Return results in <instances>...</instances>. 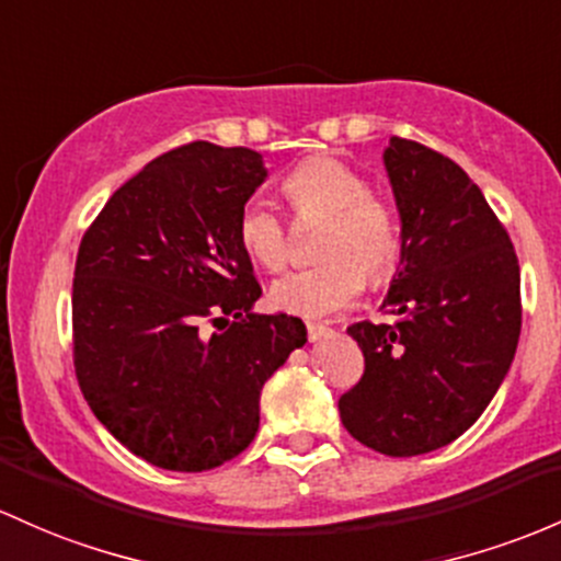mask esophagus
<instances>
[{"label": "esophagus", "instance_id": "obj_1", "mask_svg": "<svg viewBox=\"0 0 561 561\" xmlns=\"http://www.w3.org/2000/svg\"><path fill=\"white\" fill-rule=\"evenodd\" d=\"M306 332H309V341L313 343V341H322V337H328L332 330L322 322H306Z\"/></svg>", "mask_w": 561, "mask_h": 561}]
</instances>
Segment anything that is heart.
I'll list each match as a JSON object with an SVG mask.
<instances>
[{
	"label": "heart",
	"mask_w": 561,
	"mask_h": 561,
	"mask_svg": "<svg viewBox=\"0 0 561 561\" xmlns=\"http://www.w3.org/2000/svg\"><path fill=\"white\" fill-rule=\"evenodd\" d=\"M282 196L295 218H324L317 242L322 263L293 271L271 287V304L295 317L319 319L346 309L365 290L383 285L402 257L397 210L367 191L362 172L341 159L319 153L304 159L282 181ZM242 250L263 271H282L290 257L285 220L255 199L239 215Z\"/></svg>",
	"instance_id": "obj_1"
}]
</instances>
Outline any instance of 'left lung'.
Returning a JSON list of instances; mask_svg holds the SVG:
<instances>
[{"label":"left lung","mask_w":561,"mask_h":561,"mask_svg":"<svg viewBox=\"0 0 561 561\" xmlns=\"http://www.w3.org/2000/svg\"><path fill=\"white\" fill-rule=\"evenodd\" d=\"M383 164L402 261L383 309L348 335L365 375L337 399L356 442L391 458L450 445L501 389L522 330L519 261L477 183L445 153L393 135Z\"/></svg>","instance_id":"8db88e82"}]
</instances>
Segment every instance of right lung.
Returning <instances> with one entry per match:
<instances>
[{
  "mask_svg": "<svg viewBox=\"0 0 561 561\" xmlns=\"http://www.w3.org/2000/svg\"><path fill=\"white\" fill-rule=\"evenodd\" d=\"M263 157L196 140L146 164L106 202L73 268V367L90 410L151 466L207 471L255 439L261 389L306 343L237 237ZM213 323L215 331H207Z\"/></svg>",
  "mask_w": 561,
  "mask_h": 561,
  "instance_id": "1",
  "label": "right lung"
}]
</instances>
